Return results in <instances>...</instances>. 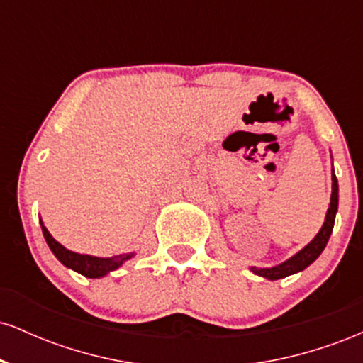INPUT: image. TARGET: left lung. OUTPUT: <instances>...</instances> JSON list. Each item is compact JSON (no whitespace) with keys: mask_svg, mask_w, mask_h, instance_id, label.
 <instances>
[{"mask_svg":"<svg viewBox=\"0 0 363 363\" xmlns=\"http://www.w3.org/2000/svg\"><path fill=\"white\" fill-rule=\"evenodd\" d=\"M333 191H331V203H329L326 218H324L323 227L318 232V235L311 240L306 247L301 249L297 254L290 257V259L283 261L281 264L273 266V268H256L252 266L251 272L254 274H259V277L266 278V280H280V278L290 277V274H295L298 272H303L307 266L312 264L318 257L320 256V252L324 251L326 247L329 235H331L333 227H335V218H336V211H338V179L335 176V170H333Z\"/></svg>","mask_w":363,"mask_h":363,"instance_id":"left-lung-1","label":"left lung"}]
</instances>
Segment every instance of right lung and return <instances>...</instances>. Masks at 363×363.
I'll return each instance as SVG.
<instances>
[{
  "mask_svg": "<svg viewBox=\"0 0 363 363\" xmlns=\"http://www.w3.org/2000/svg\"><path fill=\"white\" fill-rule=\"evenodd\" d=\"M40 227H43V234L45 242H48L49 249H51L54 256L60 259L66 268L73 269V272L83 274L86 278H101L109 274L114 269H118L119 266H123L124 261L131 259L135 256V252L129 254H119V256H112V257H97V256H89V254H78L66 249L65 245H61L57 242L54 237L49 234L48 228L44 227V223L40 222Z\"/></svg>",
  "mask_w": 363,
  "mask_h": 363,
  "instance_id": "1",
  "label": "right lung"
}]
</instances>
